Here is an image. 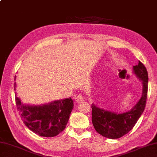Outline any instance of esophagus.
<instances>
[{"instance_id":"34e87169","label":"esophagus","mask_w":157,"mask_h":157,"mask_svg":"<svg viewBox=\"0 0 157 157\" xmlns=\"http://www.w3.org/2000/svg\"><path fill=\"white\" fill-rule=\"evenodd\" d=\"M83 100H84V98L83 96L81 95H77V97L75 98V101L77 103H79V102H82Z\"/></svg>"}]
</instances>
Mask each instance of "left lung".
<instances>
[{
	"label": "left lung",
	"instance_id": "8db88e82",
	"mask_svg": "<svg viewBox=\"0 0 157 157\" xmlns=\"http://www.w3.org/2000/svg\"><path fill=\"white\" fill-rule=\"evenodd\" d=\"M133 73L141 79L143 84L141 99L130 110L124 113H116L102 109L92 104V122L99 135L108 139H118L127 134L135 126L143 113L146 104L148 86V74L146 68L139 61L133 67Z\"/></svg>",
	"mask_w": 157,
	"mask_h": 157
}]
</instances>
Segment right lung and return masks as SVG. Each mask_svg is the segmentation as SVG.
Listing matches in <instances>:
<instances>
[{
	"mask_svg": "<svg viewBox=\"0 0 157 157\" xmlns=\"http://www.w3.org/2000/svg\"><path fill=\"white\" fill-rule=\"evenodd\" d=\"M15 97L17 109L22 121L34 133L45 137H53L65 129L73 108L71 98L40 106H29L22 104L16 93Z\"/></svg>",
	"mask_w": 157,
	"mask_h": 157,
	"instance_id": "1",
	"label": "right lung"
}]
</instances>
